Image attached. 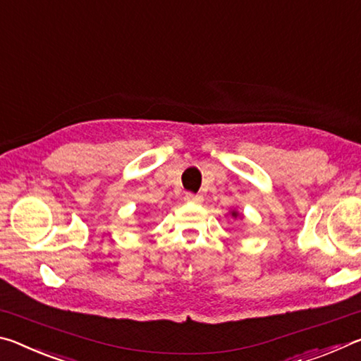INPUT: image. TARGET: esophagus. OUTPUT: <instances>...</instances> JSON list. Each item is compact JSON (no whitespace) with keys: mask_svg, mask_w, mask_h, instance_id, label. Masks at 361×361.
Returning a JSON list of instances; mask_svg holds the SVG:
<instances>
[{"mask_svg":"<svg viewBox=\"0 0 361 361\" xmlns=\"http://www.w3.org/2000/svg\"><path fill=\"white\" fill-rule=\"evenodd\" d=\"M185 200H186V202L200 204V202H202V200H204V197H202V195H200V194H197V195H195V194H186V195H185Z\"/></svg>","mask_w":361,"mask_h":361,"instance_id":"1","label":"esophagus"}]
</instances>
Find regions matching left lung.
Listing matches in <instances>:
<instances>
[{
    "label": "left lung",
    "mask_w": 361,
    "mask_h": 361,
    "mask_svg": "<svg viewBox=\"0 0 361 361\" xmlns=\"http://www.w3.org/2000/svg\"><path fill=\"white\" fill-rule=\"evenodd\" d=\"M229 215L234 218V219H237V218H242V215L237 210H229Z\"/></svg>",
    "instance_id": "1"
}]
</instances>
